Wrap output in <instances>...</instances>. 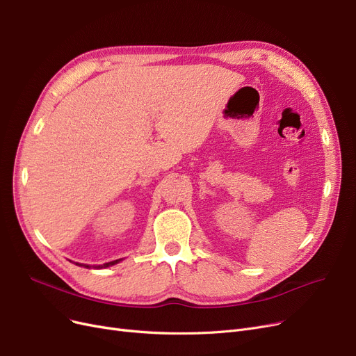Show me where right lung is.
Masks as SVG:
<instances>
[{
  "label": "right lung",
  "instance_id": "obj_1",
  "mask_svg": "<svg viewBox=\"0 0 356 356\" xmlns=\"http://www.w3.org/2000/svg\"><path fill=\"white\" fill-rule=\"evenodd\" d=\"M118 261H120V260H113V261H109V263H105V264H101V266H93V268H102V267H109V266L117 264ZM76 264H79V263H76ZM79 266H84V267L90 268V266H86V264H79Z\"/></svg>",
  "mask_w": 356,
  "mask_h": 356
}]
</instances>
